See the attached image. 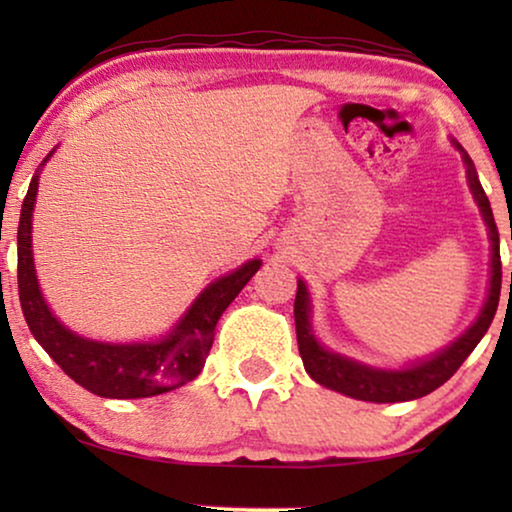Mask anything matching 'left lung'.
Returning <instances> with one entry per match:
<instances>
[{
	"instance_id": "8db88e82",
	"label": "left lung",
	"mask_w": 512,
	"mask_h": 512,
	"mask_svg": "<svg viewBox=\"0 0 512 512\" xmlns=\"http://www.w3.org/2000/svg\"><path fill=\"white\" fill-rule=\"evenodd\" d=\"M459 146V144H457ZM464 153V163L468 172V186H471L473 198L478 202L485 223L489 226V240H492V282H489V296L487 303L482 307L480 317L461 338L450 345L443 352L431 356L429 361L417 363V366L405 370H377L361 366V363L349 361L345 356L328 352L314 340L310 328V296L303 282H298L296 303H293V314H296V335H298V349L300 359L305 363V370L310 373L312 380H317L324 387L340 391V394L359 398V401L370 403H401V401H415L431 391H436L440 384H445L450 377L461 368V363L468 359L475 345L487 333L489 324H492L496 307H499L501 296V251H499V230H496V221L489 207V200L485 191H482L478 172H475L473 160ZM512 282V275H510Z\"/></svg>"
}]
</instances>
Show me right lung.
<instances>
[{"instance_id": "1", "label": "right lung", "mask_w": 512, "mask_h": 512, "mask_svg": "<svg viewBox=\"0 0 512 512\" xmlns=\"http://www.w3.org/2000/svg\"><path fill=\"white\" fill-rule=\"evenodd\" d=\"M48 160V158H46ZM44 160V163H46ZM41 163V165H44ZM39 174H34L18 223V296L25 321L48 356L83 389L102 398H149L184 387L200 375L212 349L216 321L226 312L261 261H249L209 284L167 338L137 345H107L67 331L41 296L32 263V209Z\"/></svg>"}]
</instances>
